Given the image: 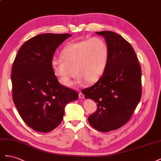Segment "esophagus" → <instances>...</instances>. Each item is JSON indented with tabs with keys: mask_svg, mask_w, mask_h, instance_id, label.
Returning a JSON list of instances; mask_svg holds the SVG:
<instances>
[{
	"mask_svg": "<svg viewBox=\"0 0 161 161\" xmlns=\"http://www.w3.org/2000/svg\"><path fill=\"white\" fill-rule=\"evenodd\" d=\"M79 98H81V99L84 98V95L83 94H82L81 92H80V93H79Z\"/></svg>",
	"mask_w": 161,
	"mask_h": 161,
	"instance_id": "esophagus-1",
	"label": "esophagus"
}]
</instances>
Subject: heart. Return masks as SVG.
<instances>
[{"label":"heart","instance_id":"obj_1","mask_svg":"<svg viewBox=\"0 0 161 161\" xmlns=\"http://www.w3.org/2000/svg\"><path fill=\"white\" fill-rule=\"evenodd\" d=\"M108 54L107 43L100 37L71 42L61 50V59L53 60L51 69L63 86H71L74 72L78 75L77 84H83L86 80L92 83L103 75Z\"/></svg>","mask_w":161,"mask_h":161}]
</instances>
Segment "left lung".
<instances>
[{
  "label": "left lung",
  "instance_id": "obj_1",
  "mask_svg": "<svg viewBox=\"0 0 161 161\" xmlns=\"http://www.w3.org/2000/svg\"><path fill=\"white\" fill-rule=\"evenodd\" d=\"M96 33L108 44L107 65L97 82L81 92L97 103L89 123L96 130L108 132L125 125L134 113L142 96V71L134 48L121 36L109 31Z\"/></svg>",
  "mask_w": 161,
  "mask_h": 161
}]
</instances>
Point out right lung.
I'll list each match as a JSON object with an SVG mask.
<instances>
[{"label":"right lung","instance_id":"1","mask_svg":"<svg viewBox=\"0 0 161 161\" xmlns=\"http://www.w3.org/2000/svg\"><path fill=\"white\" fill-rule=\"evenodd\" d=\"M70 36H34L22 44L13 62V102L24 121L36 131L55 129L63 120L66 104L78 98L76 91L59 83L51 69L55 50Z\"/></svg>","mask_w":161,"mask_h":161}]
</instances>
